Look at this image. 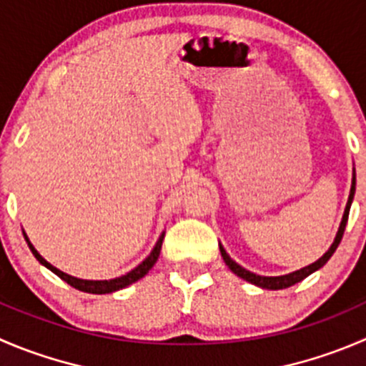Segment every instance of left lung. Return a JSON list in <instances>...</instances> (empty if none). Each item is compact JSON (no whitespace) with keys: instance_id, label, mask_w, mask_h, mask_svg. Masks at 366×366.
<instances>
[{"instance_id":"obj_1","label":"left lung","mask_w":366,"mask_h":366,"mask_svg":"<svg viewBox=\"0 0 366 366\" xmlns=\"http://www.w3.org/2000/svg\"><path fill=\"white\" fill-rule=\"evenodd\" d=\"M354 193H356V175L352 177V187H350L349 200H347V207H345V212H343L342 223H340L338 234H336L335 241H332V244H331V247H329V250L325 252V254L322 255V257L318 259V261H315L313 264L304 266V268L297 269V272L288 273V275H279V277H262V275H257V273L248 272L247 268H243V266L237 264V262L234 261V259H230V255L227 254L225 248H223L222 244H219V252H222L223 261H225V264L229 266V268L232 269L234 273H236L237 277L244 279V281L252 282V285L259 286V288H264V290H285V288H290V286L297 285V282L304 281V279H306L307 275H311V273H313V272L320 269L322 266H324L325 262H327L329 259H331V255L335 254L336 248H338L340 241H342V237H343V232H345V225H347V219H349V211H350V204H352Z\"/></svg>"}]
</instances>
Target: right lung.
Here are the masks:
<instances>
[{"label":"right lung","mask_w":366,"mask_h":366,"mask_svg":"<svg viewBox=\"0 0 366 366\" xmlns=\"http://www.w3.org/2000/svg\"><path fill=\"white\" fill-rule=\"evenodd\" d=\"M24 234V232H23ZM24 239H26L28 247H30L31 254L37 257V261L41 262V264H44L46 268L51 269L55 275H59L62 281H66L67 285L73 286V288L80 290V292H85V293H94V295H104V293H112V292H118V290H123L127 288V286H130L132 282L139 281L141 277H144L148 272L152 269V266L157 262L159 259V254H161V247H162V239H164V232L161 234V237L157 239V243H155L154 250L150 252V255H148L147 259H144L141 264H137L136 268L132 269V272L125 273V275H122V277H116V279H111V281H85V279H78V277H73V275H67V273L60 272L59 268H55L53 264H49L48 261H46L44 257H42L41 254H39L37 250H35L34 244L30 243V239L26 237V234H24Z\"/></svg>","instance_id":"add662e5"}]
</instances>
